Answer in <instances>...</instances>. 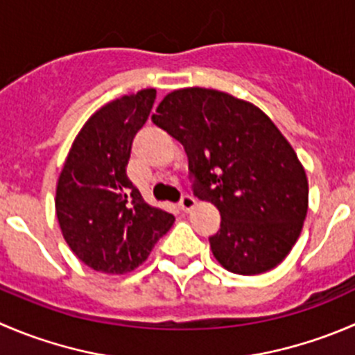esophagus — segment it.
I'll list each match as a JSON object with an SVG mask.
<instances>
[{
  "mask_svg": "<svg viewBox=\"0 0 355 355\" xmlns=\"http://www.w3.org/2000/svg\"><path fill=\"white\" fill-rule=\"evenodd\" d=\"M178 205H180L182 211H191V209L196 206V199L192 198V196L185 194V196H182V199H180V202H178Z\"/></svg>",
  "mask_w": 355,
  "mask_h": 355,
  "instance_id": "34e87169",
  "label": "esophagus"
}]
</instances>
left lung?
I'll use <instances>...</instances> for the list:
<instances>
[{
	"label": "left lung",
	"instance_id": "1",
	"mask_svg": "<svg viewBox=\"0 0 355 355\" xmlns=\"http://www.w3.org/2000/svg\"><path fill=\"white\" fill-rule=\"evenodd\" d=\"M153 121L184 146L194 194L218 208L209 246L220 265L241 276L279 265L304 227L309 184L276 125L250 102L208 88L171 92Z\"/></svg>",
	"mask_w": 355,
	"mask_h": 355
}]
</instances>
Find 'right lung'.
<instances>
[{
	"label": "right lung",
	"instance_id": "obj_1",
	"mask_svg": "<svg viewBox=\"0 0 355 355\" xmlns=\"http://www.w3.org/2000/svg\"><path fill=\"white\" fill-rule=\"evenodd\" d=\"M156 90L112 101L72 144L57 185L55 209L65 243L94 270L125 274L147 260L175 216L144 201L126 175L133 139L146 125Z\"/></svg>",
	"mask_w": 355,
	"mask_h": 355
}]
</instances>
